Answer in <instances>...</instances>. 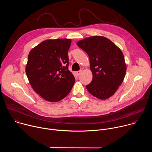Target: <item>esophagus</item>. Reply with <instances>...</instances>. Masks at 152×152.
Instances as JSON below:
<instances>
[{"mask_svg":"<svg viewBox=\"0 0 152 152\" xmlns=\"http://www.w3.org/2000/svg\"><path fill=\"white\" fill-rule=\"evenodd\" d=\"M82 70H80V71H77V72H75V75H76V76H79L81 73H82Z\"/></svg>","mask_w":152,"mask_h":152,"instance_id":"1","label":"esophagus"}]
</instances>
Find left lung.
Masks as SVG:
<instances>
[{"label":"left lung","mask_w":152,"mask_h":152,"mask_svg":"<svg viewBox=\"0 0 152 152\" xmlns=\"http://www.w3.org/2000/svg\"><path fill=\"white\" fill-rule=\"evenodd\" d=\"M88 54L91 82L86 86L88 92L101 100L113 96L123 82L126 64L120 49L103 36H91L76 42Z\"/></svg>","instance_id":"8db88e82"}]
</instances>
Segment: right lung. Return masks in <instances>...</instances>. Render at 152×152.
<instances>
[{"mask_svg": "<svg viewBox=\"0 0 152 152\" xmlns=\"http://www.w3.org/2000/svg\"><path fill=\"white\" fill-rule=\"evenodd\" d=\"M69 38L42 41L29 52L26 73L33 90L42 98L57 102L70 92L75 79L68 69Z\"/></svg>", "mask_w": 152, "mask_h": 152, "instance_id": "right-lung-1", "label": "right lung"}]
</instances>
